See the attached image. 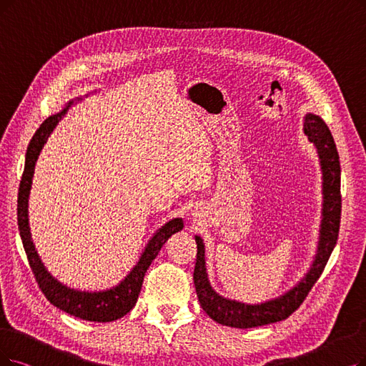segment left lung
<instances>
[{"label":"left lung","mask_w":366,"mask_h":366,"mask_svg":"<svg viewBox=\"0 0 366 366\" xmlns=\"http://www.w3.org/2000/svg\"><path fill=\"white\" fill-rule=\"evenodd\" d=\"M305 134L308 135L311 142L315 144L320 156L321 171H323V221H321L318 251L312 262V267L293 290H290L288 293L274 300L261 305H244L236 300H228L219 296L209 282L206 272V257H204V243L201 237L197 236L195 242L198 251L194 270L197 296L201 303V308L219 325L237 329H249L288 318L303 303L327 264L336 240H338L341 222L340 156L327 124L318 115L308 114L305 117Z\"/></svg>","instance_id":"8db88e82"}]
</instances>
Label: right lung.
<instances>
[{"mask_svg": "<svg viewBox=\"0 0 366 366\" xmlns=\"http://www.w3.org/2000/svg\"><path fill=\"white\" fill-rule=\"evenodd\" d=\"M71 105V102L67 105V108ZM67 109L61 111L60 114L51 115L49 119L41 123V126L37 129L33 139L28 145L26 156H25V168L22 174V180L19 184V194H18V225L24 249L30 262V267L34 273L36 281L41 290V293L46 296V299L60 308L61 311L75 315L82 320L89 321H97V323H108V321H114L117 318L124 317L130 310L134 308L139 291L142 287L144 274L150 267L152 261L157 257L160 247L165 244V242L172 236L174 232H177L183 228V221L180 217L172 219V221L167 222L162 228H160L149 244L145 246V249L137 262V266L132 269L119 285L107 290L99 291V293H86V291H78L67 288L66 285L60 284L56 280L48 273V270L43 266L40 261L37 251L34 247V243L31 240L30 232V224H28V197H30L33 175H34V167L39 159V154L41 149L45 147V144L52 134V130L63 119Z\"/></svg>", "mask_w": 366, "mask_h": 366, "instance_id": "add662e5", "label": "right lung"}]
</instances>
